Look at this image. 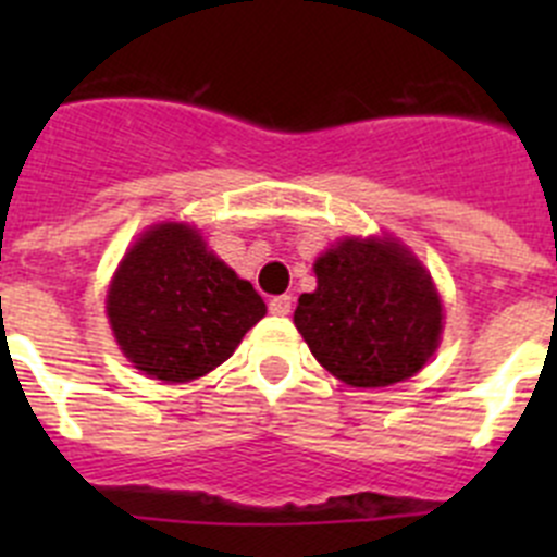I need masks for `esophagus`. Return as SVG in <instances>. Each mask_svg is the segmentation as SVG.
<instances>
[{
    "label": "esophagus",
    "instance_id": "obj_1",
    "mask_svg": "<svg viewBox=\"0 0 557 557\" xmlns=\"http://www.w3.org/2000/svg\"><path fill=\"white\" fill-rule=\"evenodd\" d=\"M289 312H293V298L289 295H275V298H270V314L287 318Z\"/></svg>",
    "mask_w": 557,
    "mask_h": 557
}]
</instances>
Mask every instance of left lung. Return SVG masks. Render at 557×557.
<instances>
[{
  "label": "left lung",
  "instance_id": "left-lung-1",
  "mask_svg": "<svg viewBox=\"0 0 557 557\" xmlns=\"http://www.w3.org/2000/svg\"><path fill=\"white\" fill-rule=\"evenodd\" d=\"M314 275L318 289L298 298L295 329L339 382L396 385L435 354L444 304L405 245L387 236H348L318 256Z\"/></svg>",
  "mask_w": 557,
  "mask_h": 557
}]
</instances>
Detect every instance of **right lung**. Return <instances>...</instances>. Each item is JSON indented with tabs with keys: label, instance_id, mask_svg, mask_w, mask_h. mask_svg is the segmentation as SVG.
Segmentation results:
<instances>
[{
	"label": "right lung",
	"instance_id": "add662e5",
	"mask_svg": "<svg viewBox=\"0 0 557 557\" xmlns=\"http://www.w3.org/2000/svg\"><path fill=\"white\" fill-rule=\"evenodd\" d=\"M106 312L133 368L181 385L223 366L268 307L206 248L198 228L159 223L113 273Z\"/></svg>",
	"mask_w": 557,
	"mask_h": 557
}]
</instances>
